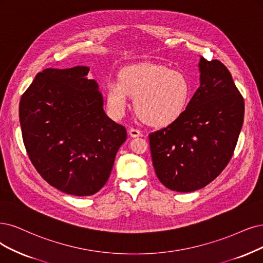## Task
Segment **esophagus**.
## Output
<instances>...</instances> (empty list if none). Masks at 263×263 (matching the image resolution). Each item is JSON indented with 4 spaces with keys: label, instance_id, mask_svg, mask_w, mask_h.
<instances>
[{
    "label": "esophagus",
    "instance_id": "1",
    "mask_svg": "<svg viewBox=\"0 0 263 263\" xmlns=\"http://www.w3.org/2000/svg\"><path fill=\"white\" fill-rule=\"evenodd\" d=\"M128 133H129V135H130L131 138H139L140 135H141V132H140L139 130L133 129V128L129 129V130H128Z\"/></svg>",
    "mask_w": 263,
    "mask_h": 263
}]
</instances>
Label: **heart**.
Listing matches in <instances>:
<instances>
[{"instance_id":"heart-1","label":"heart","mask_w":263,"mask_h":263,"mask_svg":"<svg viewBox=\"0 0 263 263\" xmlns=\"http://www.w3.org/2000/svg\"><path fill=\"white\" fill-rule=\"evenodd\" d=\"M128 96L134 97V110L144 122L166 126L177 121L185 110L191 85L181 72L162 65L144 63L124 68L119 81L107 84V107L114 117L118 118L124 114Z\"/></svg>"}]
</instances>
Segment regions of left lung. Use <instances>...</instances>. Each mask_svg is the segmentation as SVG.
<instances>
[{
    "instance_id": "left-lung-1",
    "label": "left lung",
    "mask_w": 263,
    "mask_h": 263,
    "mask_svg": "<svg viewBox=\"0 0 263 263\" xmlns=\"http://www.w3.org/2000/svg\"><path fill=\"white\" fill-rule=\"evenodd\" d=\"M200 85L180 118L149 134L159 181L171 191L205 187L227 167L244 121V99L221 62L199 60Z\"/></svg>"
}]
</instances>
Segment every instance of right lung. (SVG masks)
<instances>
[{"label": "right lung", "instance_id": "right-lung-1", "mask_svg": "<svg viewBox=\"0 0 263 263\" xmlns=\"http://www.w3.org/2000/svg\"><path fill=\"white\" fill-rule=\"evenodd\" d=\"M90 68H47L39 72L19 104L23 140L40 176L58 191L90 196L108 180L126 140L123 125L104 111Z\"/></svg>", "mask_w": 263, "mask_h": 263}]
</instances>
